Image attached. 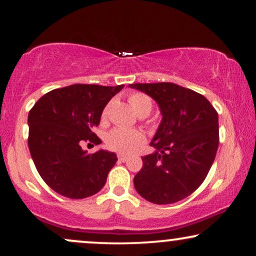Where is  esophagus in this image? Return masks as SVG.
Returning a JSON list of instances; mask_svg holds the SVG:
<instances>
[{"label":"esophagus","mask_w":256,"mask_h":256,"mask_svg":"<svg viewBox=\"0 0 256 256\" xmlns=\"http://www.w3.org/2000/svg\"><path fill=\"white\" fill-rule=\"evenodd\" d=\"M118 160H120V162H126V160H128V156L118 155Z\"/></svg>","instance_id":"obj_1"}]
</instances>
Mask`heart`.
Here are the masks:
<instances>
[{
  "mask_svg": "<svg viewBox=\"0 0 256 256\" xmlns=\"http://www.w3.org/2000/svg\"><path fill=\"white\" fill-rule=\"evenodd\" d=\"M129 104H132L138 115L150 113L152 108V102L148 96L143 93H132L129 96ZM107 116V107L104 108L101 118L104 120ZM146 136L142 132L136 129L114 128L106 136V146L110 150L121 154H132L140 144L144 142Z\"/></svg>",
  "mask_w": 256,
  "mask_h": 256,
  "instance_id": "obj_1",
  "label": "heart"
}]
</instances>
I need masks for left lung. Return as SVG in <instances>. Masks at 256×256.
<instances>
[{
	"mask_svg": "<svg viewBox=\"0 0 256 256\" xmlns=\"http://www.w3.org/2000/svg\"><path fill=\"white\" fill-rule=\"evenodd\" d=\"M158 104L162 121L134 177L136 191L150 202L172 204L200 186L219 146L218 113L204 96L172 82L132 84Z\"/></svg>",
	"mask_w": 256,
	"mask_h": 256,
	"instance_id": "left-lung-1",
	"label": "left lung"
}]
</instances>
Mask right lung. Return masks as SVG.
<instances>
[{"mask_svg": "<svg viewBox=\"0 0 256 256\" xmlns=\"http://www.w3.org/2000/svg\"><path fill=\"white\" fill-rule=\"evenodd\" d=\"M124 85L74 84L44 94L28 116V144L38 174L57 194L71 199L90 197L106 184L118 157L107 150L87 154L84 142L98 146L93 132L104 108Z\"/></svg>", "mask_w": 256, "mask_h": 256, "instance_id": "right-lung-1", "label": "right lung"}]
</instances>
